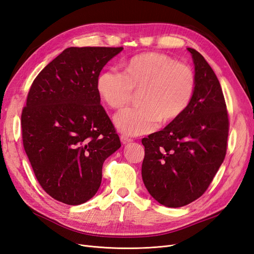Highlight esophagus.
<instances>
[{
	"label": "esophagus",
	"mask_w": 254,
	"mask_h": 254,
	"mask_svg": "<svg viewBox=\"0 0 254 254\" xmlns=\"http://www.w3.org/2000/svg\"><path fill=\"white\" fill-rule=\"evenodd\" d=\"M120 138H121V142L123 143V144H128L130 142H132V138H130V137L126 136V135H121Z\"/></svg>",
	"instance_id": "esophagus-1"
}]
</instances>
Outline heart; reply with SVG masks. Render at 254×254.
I'll list each match as a JSON object with an SVG mask.
<instances>
[{"label":"heart","mask_w":254,"mask_h":254,"mask_svg":"<svg viewBox=\"0 0 254 254\" xmlns=\"http://www.w3.org/2000/svg\"><path fill=\"white\" fill-rule=\"evenodd\" d=\"M125 73L113 69L103 71L97 89L109 107L120 109L141 90V107L127 108L115 117L117 127L126 134L149 133L160 121L168 123L181 117L193 99L196 78L189 65L162 54L149 52L130 59Z\"/></svg>","instance_id":"1"}]
</instances>
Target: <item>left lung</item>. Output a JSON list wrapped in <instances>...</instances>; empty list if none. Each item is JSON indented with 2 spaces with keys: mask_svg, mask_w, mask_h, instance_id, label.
I'll list each match as a JSON object with an SVG mask.
<instances>
[{
  "mask_svg": "<svg viewBox=\"0 0 254 254\" xmlns=\"http://www.w3.org/2000/svg\"><path fill=\"white\" fill-rule=\"evenodd\" d=\"M195 70L189 107L163 130L142 139V178L160 204L178 208L202 196L224 162L228 111L220 82L198 51L188 48Z\"/></svg>",
  "mask_w": 254,
  "mask_h": 254,
  "instance_id": "obj_1",
  "label": "left lung"
}]
</instances>
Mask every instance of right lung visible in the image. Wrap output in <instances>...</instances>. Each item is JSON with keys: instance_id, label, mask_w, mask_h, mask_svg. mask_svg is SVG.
<instances>
[{"instance_id": "obj_1", "label": "right lung", "mask_w": 254, "mask_h": 254, "mask_svg": "<svg viewBox=\"0 0 254 254\" xmlns=\"http://www.w3.org/2000/svg\"><path fill=\"white\" fill-rule=\"evenodd\" d=\"M123 47H69L34 78L21 116L22 139L41 187L67 205L97 193L104 161L121 147L100 104L103 67Z\"/></svg>"}]
</instances>
